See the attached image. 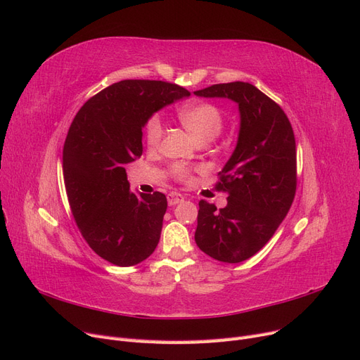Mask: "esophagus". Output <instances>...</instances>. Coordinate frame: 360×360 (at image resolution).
I'll return each instance as SVG.
<instances>
[{
  "instance_id": "obj_1",
  "label": "esophagus",
  "mask_w": 360,
  "mask_h": 360,
  "mask_svg": "<svg viewBox=\"0 0 360 360\" xmlns=\"http://www.w3.org/2000/svg\"><path fill=\"white\" fill-rule=\"evenodd\" d=\"M184 200V197L181 193H177V192H171L168 193V204L169 205H176L179 202H181Z\"/></svg>"
}]
</instances>
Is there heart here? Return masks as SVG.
<instances>
[{
  "label": "heart",
  "mask_w": 360,
  "mask_h": 360,
  "mask_svg": "<svg viewBox=\"0 0 360 360\" xmlns=\"http://www.w3.org/2000/svg\"><path fill=\"white\" fill-rule=\"evenodd\" d=\"M181 124L186 127L188 132L195 138L198 143H209L222 132L224 127V117L219 111V108L212 103H192L186 105L179 110L177 112ZM146 143L150 148L159 146L163 126L159 115H153L147 120L144 127ZM172 172L177 180L180 181H191L192 179V168L186 165H174Z\"/></svg>",
  "instance_id": "heart-1"
}]
</instances>
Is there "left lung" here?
I'll return each mask as SVG.
<instances>
[{
    "label": "left lung",
    "instance_id": "1",
    "mask_svg": "<svg viewBox=\"0 0 360 360\" xmlns=\"http://www.w3.org/2000/svg\"><path fill=\"white\" fill-rule=\"evenodd\" d=\"M225 97L238 105L240 130L216 188L228 204L200 201L195 242L204 254L224 263L255 255L284 221L297 186L296 139L282 108L249 82L214 84L195 91Z\"/></svg>",
    "mask_w": 360,
    "mask_h": 360
}]
</instances>
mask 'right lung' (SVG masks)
<instances>
[{"label":"right lung","instance_id":"1","mask_svg":"<svg viewBox=\"0 0 360 360\" xmlns=\"http://www.w3.org/2000/svg\"><path fill=\"white\" fill-rule=\"evenodd\" d=\"M189 96L176 84L124 79L86 101L70 124L63 148L70 210L85 242L115 266L155 252L168 207L160 192H130L124 167L143 155L147 120Z\"/></svg>","mask_w":360,"mask_h":360}]
</instances>
